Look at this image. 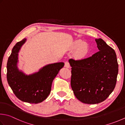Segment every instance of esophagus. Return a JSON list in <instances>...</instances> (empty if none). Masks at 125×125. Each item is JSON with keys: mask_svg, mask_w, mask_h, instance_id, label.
<instances>
[{"mask_svg": "<svg viewBox=\"0 0 125 125\" xmlns=\"http://www.w3.org/2000/svg\"><path fill=\"white\" fill-rule=\"evenodd\" d=\"M64 67L65 68H70V64L69 62H68V61H66L64 63Z\"/></svg>", "mask_w": 125, "mask_h": 125, "instance_id": "34e87169", "label": "esophagus"}]
</instances>
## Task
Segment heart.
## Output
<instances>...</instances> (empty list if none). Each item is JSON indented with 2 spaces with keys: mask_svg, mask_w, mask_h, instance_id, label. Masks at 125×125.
Segmentation results:
<instances>
[{
  "mask_svg": "<svg viewBox=\"0 0 125 125\" xmlns=\"http://www.w3.org/2000/svg\"><path fill=\"white\" fill-rule=\"evenodd\" d=\"M70 50L76 51L75 55L79 58H83L89 53L88 45L81 41H77L73 43L70 46Z\"/></svg>",
  "mask_w": 125,
  "mask_h": 125,
  "instance_id": "1",
  "label": "heart"
}]
</instances>
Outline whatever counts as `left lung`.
Wrapping results in <instances>:
<instances>
[{
  "label": "left lung",
  "mask_w": 125,
  "mask_h": 125,
  "mask_svg": "<svg viewBox=\"0 0 125 125\" xmlns=\"http://www.w3.org/2000/svg\"><path fill=\"white\" fill-rule=\"evenodd\" d=\"M99 51L82 60L71 58V87L83 103L96 104L104 101L115 87L118 63L114 50L101 38L95 40Z\"/></svg>",
  "instance_id": "obj_1"
}]
</instances>
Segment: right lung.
Returning <instances> with one entry per match:
<instances>
[{
    "mask_svg": "<svg viewBox=\"0 0 125 125\" xmlns=\"http://www.w3.org/2000/svg\"><path fill=\"white\" fill-rule=\"evenodd\" d=\"M26 38L17 43L12 50L7 63V80L17 98L30 104L40 103L50 94L53 79L63 62L47 64L30 75H26L18 68V53Z\"/></svg>",
    "mask_w": 125,
    "mask_h": 125,
    "instance_id": "1",
    "label": "right lung"
}]
</instances>
